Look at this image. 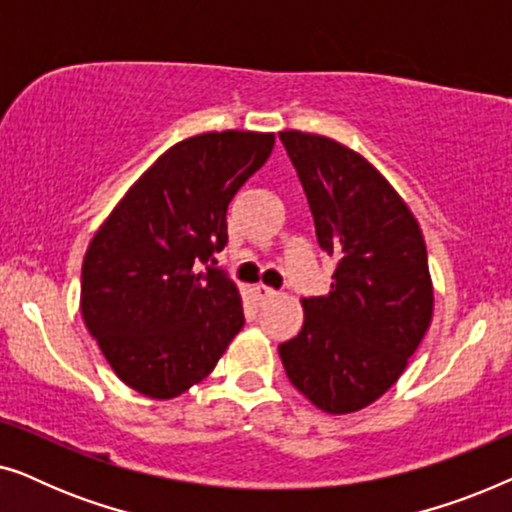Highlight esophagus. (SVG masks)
I'll return each instance as SVG.
<instances>
[{"label": "esophagus", "mask_w": 512, "mask_h": 512, "mask_svg": "<svg viewBox=\"0 0 512 512\" xmlns=\"http://www.w3.org/2000/svg\"><path fill=\"white\" fill-rule=\"evenodd\" d=\"M277 296V291L272 289V286H265V284H258L256 286V298L261 300V303H265V300H270V298H275Z\"/></svg>", "instance_id": "1"}]
</instances>
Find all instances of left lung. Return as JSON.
Returning <instances> with one entry per match:
<instances>
[{"label":"left lung","mask_w":512,"mask_h":512,"mask_svg":"<svg viewBox=\"0 0 512 512\" xmlns=\"http://www.w3.org/2000/svg\"><path fill=\"white\" fill-rule=\"evenodd\" d=\"M310 202L319 247L335 258L328 296L303 298L305 321L279 345L300 394L331 415L377 401L408 366L433 314L419 223L359 153L310 132H279Z\"/></svg>","instance_id":"1"}]
</instances>
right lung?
Wrapping results in <instances>:
<instances>
[{"label":"right lung","mask_w":512,"mask_h":512,"mask_svg":"<svg viewBox=\"0 0 512 512\" xmlns=\"http://www.w3.org/2000/svg\"><path fill=\"white\" fill-rule=\"evenodd\" d=\"M272 146V132L242 130L174 144L90 240L83 321L114 373L139 394H184L212 373L244 326L240 291L214 268V254L228 244L230 200Z\"/></svg>","instance_id":"obj_1"}]
</instances>
